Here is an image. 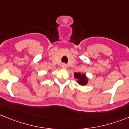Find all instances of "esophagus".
<instances>
[{"mask_svg":"<svg viewBox=\"0 0 129 129\" xmlns=\"http://www.w3.org/2000/svg\"><path fill=\"white\" fill-rule=\"evenodd\" d=\"M66 67H67V66L66 64H64V63L62 65V68H63V69H66Z\"/></svg>","mask_w":129,"mask_h":129,"instance_id":"esophagus-1","label":"esophagus"}]
</instances>
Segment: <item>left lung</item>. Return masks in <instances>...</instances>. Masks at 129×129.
Listing matches in <instances>:
<instances>
[{"mask_svg": "<svg viewBox=\"0 0 129 129\" xmlns=\"http://www.w3.org/2000/svg\"><path fill=\"white\" fill-rule=\"evenodd\" d=\"M75 77L76 78L78 79V83L79 84L83 85H85L87 83V79L86 76L84 74L83 75H81L80 73H75V75H74Z\"/></svg>", "mask_w": 129, "mask_h": 129, "instance_id": "8db88e82", "label": "left lung"}]
</instances>
